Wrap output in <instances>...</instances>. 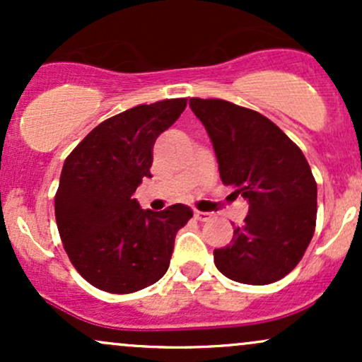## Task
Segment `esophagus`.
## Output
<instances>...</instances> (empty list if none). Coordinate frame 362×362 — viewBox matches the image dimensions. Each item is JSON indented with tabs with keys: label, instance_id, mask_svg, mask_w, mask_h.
<instances>
[{
	"label": "esophagus",
	"instance_id": "obj_1",
	"mask_svg": "<svg viewBox=\"0 0 362 362\" xmlns=\"http://www.w3.org/2000/svg\"><path fill=\"white\" fill-rule=\"evenodd\" d=\"M194 216L197 221H209L213 218V213H206V211H194Z\"/></svg>",
	"mask_w": 362,
	"mask_h": 362
}]
</instances>
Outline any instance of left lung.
<instances>
[{"label":"left lung","instance_id":"obj_1","mask_svg":"<svg viewBox=\"0 0 362 362\" xmlns=\"http://www.w3.org/2000/svg\"><path fill=\"white\" fill-rule=\"evenodd\" d=\"M213 143L224 185L248 201L243 226L214 250L228 279L271 284L293 271L313 238L317 182L305 155L272 120L218 98H190Z\"/></svg>","mask_w":362,"mask_h":362}]
</instances>
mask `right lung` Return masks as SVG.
Instances as JSON below:
<instances>
[{"mask_svg":"<svg viewBox=\"0 0 362 362\" xmlns=\"http://www.w3.org/2000/svg\"><path fill=\"white\" fill-rule=\"evenodd\" d=\"M185 107L187 98L132 107L98 124L66 158L54 197L57 230L74 269L95 288L134 293L168 271L192 209H141L134 192L151 177L156 138Z\"/></svg>","mask_w":362,"mask_h":362,"instance_id":"right-lung-1","label":"right lung"}]
</instances>
